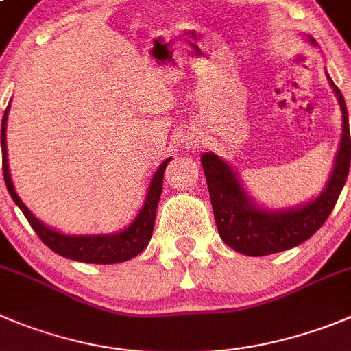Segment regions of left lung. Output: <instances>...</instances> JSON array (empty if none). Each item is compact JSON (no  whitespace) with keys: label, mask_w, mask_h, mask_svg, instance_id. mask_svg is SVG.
Segmentation results:
<instances>
[{"label":"left lung","mask_w":351,"mask_h":351,"mask_svg":"<svg viewBox=\"0 0 351 351\" xmlns=\"http://www.w3.org/2000/svg\"><path fill=\"white\" fill-rule=\"evenodd\" d=\"M310 43L315 45L312 38ZM330 88L338 97L343 117V133L334 168L319 197L298 208L265 209L258 206L242 186L227 160L213 152L202 154L201 162L208 182L209 197L220 237L227 245L245 256H267L308 241L336 206L350 171L351 138L348 110L341 91L327 74Z\"/></svg>","instance_id":"1"}]
</instances>
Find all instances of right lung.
Segmentation results:
<instances>
[{"instance_id": "1", "label": "right lung", "mask_w": 351, "mask_h": 351, "mask_svg": "<svg viewBox=\"0 0 351 351\" xmlns=\"http://www.w3.org/2000/svg\"><path fill=\"white\" fill-rule=\"evenodd\" d=\"M10 106L6 107L5 116L1 119V150H3V176H5L6 189L12 195L13 202L22 209L24 216L34 228L38 237L50 247L53 253L60 256L69 258L74 261H83V263H95V265H110L128 261L131 258L138 256L149 244L152 237L154 221H156L157 204H159L160 192H162V178H165V169L168 162L171 160L166 159L162 165L157 168L156 175L152 176L147 191L145 202L135 220L131 221L124 230L116 232V234L106 235H67L57 232L55 228H50L43 221H39L34 215L27 209V206L21 201V197L15 192L12 178H10L8 169V154H6V121H8Z\"/></svg>"}]
</instances>
